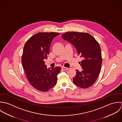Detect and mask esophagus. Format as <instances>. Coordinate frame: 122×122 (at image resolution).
<instances>
[{"label": "esophagus", "instance_id": "34e87169", "mask_svg": "<svg viewBox=\"0 0 122 122\" xmlns=\"http://www.w3.org/2000/svg\"><path fill=\"white\" fill-rule=\"evenodd\" d=\"M61 69H62L63 70H64V71H66L67 70H68V68H67V67H61Z\"/></svg>", "mask_w": 122, "mask_h": 122}]
</instances>
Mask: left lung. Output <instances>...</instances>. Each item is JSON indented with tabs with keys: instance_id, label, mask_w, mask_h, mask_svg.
<instances>
[{
	"instance_id": "8db88e82",
	"label": "left lung",
	"mask_w": 122,
	"mask_h": 122,
	"mask_svg": "<svg viewBox=\"0 0 122 122\" xmlns=\"http://www.w3.org/2000/svg\"><path fill=\"white\" fill-rule=\"evenodd\" d=\"M62 38L72 44L82 58L80 62L81 72L76 70L73 83L81 88L92 85L100 73L102 65L101 51L97 41L87 33L69 32L64 33Z\"/></svg>"
}]
</instances>
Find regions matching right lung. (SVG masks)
Returning a JSON list of instances; mask_svg holds the SVG:
<instances>
[{
    "instance_id": "obj_1",
    "label": "right lung",
    "mask_w": 122,
    "mask_h": 122,
    "mask_svg": "<svg viewBox=\"0 0 122 122\" xmlns=\"http://www.w3.org/2000/svg\"><path fill=\"white\" fill-rule=\"evenodd\" d=\"M59 34L53 32H39L25 44L22 56L23 67L30 84L40 91L47 92L54 87L61 70L58 66L48 68L44 61L47 58L52 40Z\"/></svg>"
}]
</instances>
